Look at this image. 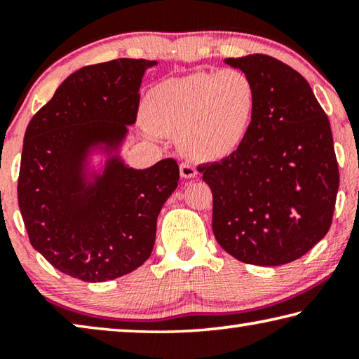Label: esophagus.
Segmentation results:
<instances>
[{
    "instance_id": "34e87169",
    "label": "esophagus",
    "mask_w": 359,
    "mask_h": 359,
    "mask_svg": "<svg viewBox=\"0 0 359 359\" xmlns=\"http://www.w3.org/2000/svg\"><path fill=\"white\" fill-rule=\"evenodd\" d=\"M196 174H198L196 168H194V166L191 165V163H188V161L180 163V175H182V177L193 179Z\"/></svg>"
}]
</instances>
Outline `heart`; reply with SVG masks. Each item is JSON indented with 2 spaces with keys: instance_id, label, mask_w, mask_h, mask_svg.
Listing matches in <instances>:
<instances>
[{
  "instance_id": "b5f03b06",
  "label": "heart",
  "mask_w": 359,
  "mask_h": 359,
  "mask_svg": "<svg viewBox=\"0 0 359 359\" xmlns=\"http://www.w3.org/2000/svg\"><path fill=\"white\" fill-rule=\"evenodd\" d=\"M255 111L257 87L239 69L168 79L151 87L144 101L147 128L177 136L182 150L201 160L234 154L250 133Z\"/></svg>"
}]
</instances>
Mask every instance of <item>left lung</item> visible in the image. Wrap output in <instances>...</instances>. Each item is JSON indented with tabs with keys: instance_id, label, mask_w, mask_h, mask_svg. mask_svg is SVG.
<instances>
[{
	"instance_id": "obj_1",
	"label": "left lung",
	"mask_w": 359,
	"mask_h": 359,
	"mask_svg": "<svg viewBox=\"0 0 359 359\" xmlns=\"http://www.w3.org/2000/svg\"><path fill=\"white\" fill-rule=\"evenodd\" d=\"M224 62L252 77L257 111L234 154L198 166L214 198L212 229L242 263L287 264L331 226L339 165L330 120L306 79L280 60L253 53Z\"/></svg>"
}]
</instances>
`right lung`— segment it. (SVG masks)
Listing matches in <instances>:
<instances>
[{"instance_id": "add662e5", "label": "right lung", "mask_w": 359, "mask_h": 359, "mask_svg": "<svg viewBox=\"0 0 359 359\" xmlns=\"http://www.w3.org/2000/svg\"><path fill=\"white\" fill-rule=\"evenodd\" d=\"M154 65L117 58L83 66L27 126L17 198L29 242L79 280H114L142 266L155 244L158 214L177 188L172 158L142 171L114 158L88 188L81 174L90 145H118L136 121L139 87Z\"/></svg>"}]
</instances>
